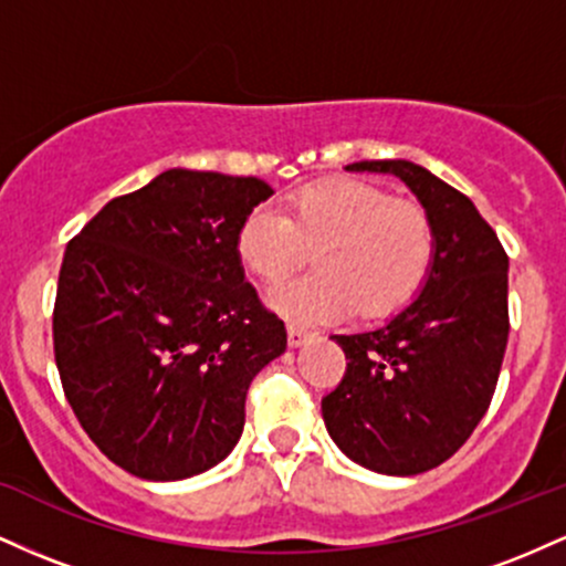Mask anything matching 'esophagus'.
Wrapping results in <instances>:
<instances>
[{
	"mask_svg": "<svg viewBox=\"0 0 566 566\" xmlns=\"http://www.w3.org/2000/svg\"><path fill=\"white\" fill-rule=\"evenodd\" d=\"M311 335L308 329H303V327H295V324H290L287 327V340H290V348H301V346H305V343L311 340Z\"/></svg>",
	"mask_w": 566,
	"mask_h": 566,
	"instance_id": "obj_1",
	"label": "esophagus"
}]
</instances>
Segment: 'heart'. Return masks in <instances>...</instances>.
Returning <instances> with one entry per match:
<instances>
[{
    "label": "heart",
    "instance_id": "1",
    "mask_svg": "<svg viewBox=\"0 0 566 566\" xmlns=\"http://www.w3.org/2000/svg\"><path fill=\"white\" fill-rule=\"evenodd\" d=\"M237 258L263 282H279L314 247L311 274L276 284L265 303L295 324L388 316L418 295L433 263L431 220L361 180H329L292 193L282 212L255 207L237 229Z\"/></svg>",
    "mask_w": 566,
    "mask_h": 566
}]
</instances>
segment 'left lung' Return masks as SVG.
<instances>
[{"mask_svg": "<svg viewBox=\"0 0 566 566\" xmlns=\"http://www.w3.org/2000/svg\"><path fill=\"white\" fill-rule=\"evenodd\" d=\"M394 175L431 220L426 284L378 327L333 335L348 365L322 399L324 426L354 463L415 476L452 458L484 418L509 343V255L469 197L405 159L354 161Z\"/></svg>", "mask_w": 566, "mask_h": 566, "instance_id": "1", "label": "left lung"}]
</instances>
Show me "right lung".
Returning <instances> with one entry per match:
<instances>
[{
    "instance_id": "1",
    "label": "right lung",
    "mask_w": 566,
    "mask_h": 566,
    "mask_svg": "<svg viewBox=\"0 0 566 566\" xmlns=\"http://www.w3.org/2000/svg\"><path fill=\"white\" fill-rule=\"evenodd\" d=\"M271 193L261 178L172 167L66 247L57 373L87 437L133 476L180 482L229 458L247 388L287 348L233 247Z\"/></svg>"
}]
</instances>
